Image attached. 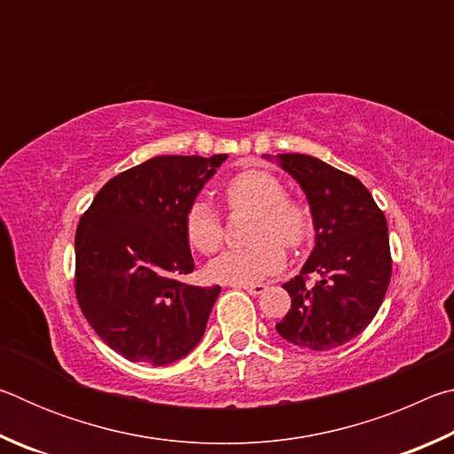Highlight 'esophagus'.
Here are the masks:
<instances>
[{
	"label": "esophagus",
	"mask_w": 454,
	"mask_h": 454,
	"mask_svg": "<svg viewBox=\"0 0 454 454\" xmlns=\"http://www.w3.org/2000/svg\"><path fill=\"white\" fill-rule=\"evenodd\" d=\"M232 286H234V288H242V290H246V292H248V294H252V296L262 294V292L266 290L264 284H260V282H256V284H232Z\"/></svg>",
	"instance_id": "34e87169"
}]
</instances>
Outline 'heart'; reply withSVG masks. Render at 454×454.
I'll use <instances>...</instances> for the list:
<instances>
[{"label":"heart","mask_w":454,"mask_h":454,"mask_svg":"<svg viewBox=\"0 0 454 454\" xmlns=\"http://www.w3.org/2000/svg\"><path fill=\"white\" fill-rule=\"evenodd\" d=\"M230 210H256L250 228V240L242 248H232L208 266V274L218 282L250 284L280 270L286 248H301L312 232V218L306 206L286 198L284 184L262 170H246L232 176L224 186ZM188 242L202 254H214L224 242V224L220 214L206 202L194 200L184 218Z\"/></svg>","instance_id":"b5f03b06"}]
</instances>
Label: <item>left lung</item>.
I'll return each instance as SVG.
<instances>
[{
    "label": "left lung",
    "mask_w": 454,
    "mask_h": 454,
    "mask_svg": "<svg viewBox=\"0 0 454 454\" xmlns=\"http://www.w3.org/2000/svg\"><path fill=\"white\" fill-rule=\"evenodd\" d=\"M278 162L304 190L317 244L301 274L282 284L292 306L276 330L302 348L342 347L371 325L387 294V218L355 176L306 153H280ZM310 273L319 276L314 287L305 284Z\"/></svg>",
    "instance_id": "left-lung-1"
}]
</instances>
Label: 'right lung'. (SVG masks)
Segmentation results:
<instances>
[{
  "mask_svg": "<svg viewBox=\"0 0 454 454\" xmlns=\"http://www.w3.org/2000/svg\"><path fill=\"white\" fill-rule=\"evenodd\" d=\"M226 158H152L107 182L80 218L78 304L96 334L132 363L172 364L204 336L220 286L180 282L194 270L184 218Z\"/></svg>",
  "mask_w": 454,
  "mask_h": 454,
  "instance_id": "obj_1",
  "label": "right lung"
}]
</instances>
